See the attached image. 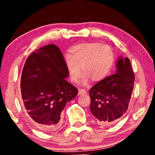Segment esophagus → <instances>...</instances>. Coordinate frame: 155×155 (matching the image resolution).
<instances>
[{"label": "esophagus", "instance_id": "34e87169", "mask_svg": "<svg viewBox=\"0 0 155 155\" xmlns=\"http://www.w3.org/2000/svg\"><path fill=\"white\" fill-rule=\"evenodd\" d=\"M86 94V91L84 89L80 88L78 89V95H83V94Z\"/></svg>", "mask_w": 155, "mask_h": 155}]
</instances>
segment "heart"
I'll return each instance as SVG.
<instances>
[{"instance_id": "1", "label": "heart", "mask_w": 155, "mask_h": 155, "mask_svg": "<svg viewBox=\"0 0 155 155\" xmlns=\"http://www.w3.org/2000/svg\"><path fill=\"white\" fill-rule=\"evenodd\" d=\"M65 63L70 80L76 82L81 71V81L85 83L89 78L98 82L105 78L112 69L115 54L112 48L107 44L89 42L78 44L69 50Z\"/></svg>"}]
</instances>
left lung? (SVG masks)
I'll return each mask as SVG.
<instances>
[{"label": "left lung", "mask_w": 155, "mask_h": 155, "mask_svg": "<svg viewBox=\"0 0 155 155\" xmlns=\"http://www.w3.org/2000/svg\"><path fill=\"white\" fill-rule=\"evenodd\" d=\"M117 68L115 74L99 81L89 90L91 112L102 126L115 124L125 114L134 87L135 75L128 58L120 57Z\"/></svg>", "instance_id": "left-lung-1"}]
</instances>
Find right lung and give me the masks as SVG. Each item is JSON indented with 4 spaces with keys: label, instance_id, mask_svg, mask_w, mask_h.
I'll return each instance as SVG.
<instances>
[{
    "label": "right lung",
    "instance_id": "1",
    "mask_svg": "<svg viewBox=\"0 0 155 155\" xmlns=\"http://www.w3.org/2000/svg\"><path fill=\"white\" fill-rule=\"evenodd\" d=\"M59 47L48 44L28 57L20 81L24 110L30 121L44 132H52L61 124V112L78 90L65 79L68 77Z\"/></svg>",
    "mask_w": 155,
    "mask_h": 155
}]
</instances>
